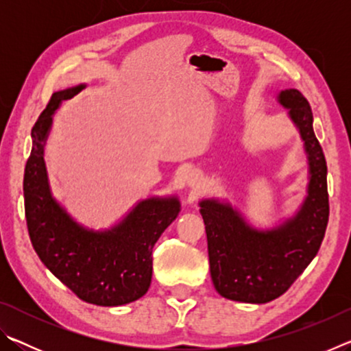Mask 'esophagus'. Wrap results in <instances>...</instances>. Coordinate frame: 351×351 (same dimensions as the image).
<instances>
[{
	"mask_svg": "<svg viewBox=\"0 0 351 351\" xmlns=\"http://www.w3.org/2000/svg\"><path fill=\"white\" fill-rule=\"evenodd\" d=\"M201 181H203V176H201L199 171L197 170H192L190 173L187 175V184L190 187H198Z\"/></svg>",
	"mask_w": 351,
	"mask_h": 351,
	"instance_id": "34e87169",
	"label": "esophagus"
}]
</instances>
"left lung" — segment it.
I'll use <instances>...</instances> for the list:
<instances>
[{
    "label": "left lung",
    "instance_id": "1",
    "mask_svg": "<svg viewBox=\"0 0 351 351\" xmlns=\"http://www.w3.org/2000/svg\"><path fill=\"white\" fill-rule=\"evenodd\" d=\"M304 145L308 182L300 206L269 228H255L226 198H203L210 277L219 295L266 304L287 293L316 257L328 223L326 162L313 130L310 104L294 88L277 93Z\"/></svg>",
    "mask_w": 351,
    "mask_h": 351
}]
</instances>
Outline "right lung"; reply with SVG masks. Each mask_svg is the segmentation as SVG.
<instances>
[{
	"mask_svg": "<svg viewBox=\"0 0 351 351\" xmlns=\"http://www.w3.org/2000/svg\"><path fill=\"white\" fill-rule=\"evenodd\" d=\"M86 83L56 91L32 128L25 169V209L29 237L40 260L82 300L119 306L144 295L152 283L153 247L181 212L178 195L139 199L117 223L93 229L71 215L52 195L45 147L56 111Z\"/></svg>",
	"mask_w": 351,
	"mask_h": 351,
	"instance_id": "obj_1",
	"label": "right lung"
}]
</instances>
